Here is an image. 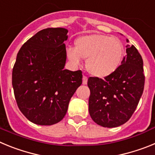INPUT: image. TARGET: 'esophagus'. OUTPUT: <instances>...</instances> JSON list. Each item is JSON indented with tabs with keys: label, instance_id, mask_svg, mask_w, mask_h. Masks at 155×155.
Segmentation results:
<instances>
[{
	"label": "esophagus",
	"instance_id": "34e87169",
	"mask_svg": "<svg viewBox=\"0 0 155 155\" xmlns=\"http://www.w3.org/2000/svg\"><path fill=\"white\" fill-rule=\"evenodd\" d=\"M83 84H87V77L83 76V81H82Z\"/></svg>",
	"mask_w": 155,
	"mask_h": 155
}]
</instances>
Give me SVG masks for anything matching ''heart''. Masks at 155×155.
Returning <instances> with one entry per match:
<instances>
[{
    "mask_svg": "<svg viewBox=\"0 0 155 155\" xmlns=\"http://www.w3.org/2000/svg\"><path fill=\"white\" fill-rule=\"evenodd\" d=\"M76 48L67 50L68 59L75 65H80L87 59V71L98 78H105L116 72L124 62L125 48L116 37L102 34H90L79 37Z\"/></svg>",
    "mask_w": 155,
    "mask_h": 155,
    "instance_id": "obj_1",
    "label": "heart"
}]
</instances>
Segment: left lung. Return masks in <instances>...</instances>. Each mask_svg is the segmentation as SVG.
Masks as SVG:
<instances>
[{
  "label": "left lung",
  "instance_id": "obj_1",
  "mask_svg": "<svg viewBox=\"0 0 155 155\" xmlns=\"http://www.w3.org/2000/svg\"><path fill=\"white\" fill-rule=\"evenodd\" d=\"M126 51L124 62L114 74L104 80L98 77L87 80L91 92L89 114L94 123L103 127L112 128L127 123L143 94L145 76L141 56L134 45H127Z\"/></svg>",
  "mask_w": 155,
  "mask_h": 155
}]
</instances>
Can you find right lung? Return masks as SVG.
I'll use <instances>...</instances> for the list:
<instances>
[{
    "mask_svg": "<svg viewBox=\"0 0 155 155\" xmlns=\"http://www.w3.org/2000/svg\"><path fill=\"white\" fill-rule=\"evenodd\" d=\"M68 29L48 28L25 42L12 70L19 109L29 121L50 126L63 120L70 100L82 84V72L64 70Z\"/></svg>",
    "mask_w": 155,
    "mask_h": 155,
    "instance_id": "right-lung-1",
    "label": "right lung"
}]
</instances>
